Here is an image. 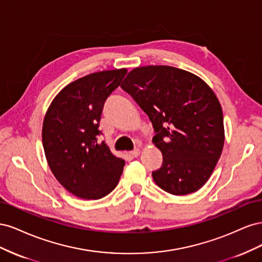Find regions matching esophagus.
<instances>
[{
  "label": "esophagus",
  "mask_w": 262,
  "mask_h": 262,
  "mask_svg": "<svg viewBox=\"0 0 262 262\" xmlns=\"http://www.w3.org/2000/svg\"><path fill=\"white\" fill-rule=\"evenodd\" d=\"M130 154H131L133 157H138V156L140 155V149H139V148L133 149V150H131Z\"/></svg>",
  "instance_id": "34e87169"
}]
</instances>
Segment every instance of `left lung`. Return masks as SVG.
Here are the masks:
<instances>
[{
	"label": "left lung",
	"mask_w": 262,
	"mask_h": 262,
	"mask_svg": "<svg viewBox=\"0 0 262 262\" xmlns=\"http://www.w3.org/2000/svg\"><path fill=\"white\" fill-rule=\"evenodd\" d=\"M121 87L153 124V143L163 154L152 172L156 185L175 195L199 190L224 145L223 113L210 86L185 70L147 66L133 69Z\"/></svg>",
	"instance_id": "8db88e82"
}]
</instances>
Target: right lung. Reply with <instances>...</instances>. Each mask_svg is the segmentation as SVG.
<instances>
[{"instance_id": "right-lung-1", "label": "right lung", "mask_w": 262, "mask_h": 262, "mask_svg": "<svg viewBox=\"0 0 262 262\" xmlns=\"http://www.w3.org/2000/svg\"><path fill=\"white\" fill-rule=\"evenodd\" d=\"M126 69L101 71L70 83L52 100L42 125V145L49 167L69 192L96 200L116 188L124 160L99 143L105 101Z\"/></svg>"}]
</instances>
